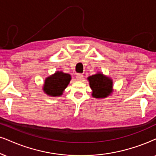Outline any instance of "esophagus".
Wrapping results in <instances>:
<instances>
[{
	"label": "esophagus",
	"instance_id": "esophagus-1",
	"mask_svg": "<svg viewBox=\"0 0 156 156\" xmlns=\"http://www.w3.org/2000/svg\"><path fill=\"white\" fill-rule=\"evenodd\" d=\"M76 80H78V81H82V79H83V74H76Z\"/></svg>",
	"mask_w": 156,
	"mask_h": 156
}]
</instances>
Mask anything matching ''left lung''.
I'll list each match as a JSON object with an SVG mask.
<instances>
[{"instance_id": "8db88e82", "label": "left lung", "mask_w": 156, "mask_h": 156, "mask_svg": "<svg viewBox=\"0 0 156 156\" xmlns=\"http://www.w3.org/2000/svg\"><path fill=\"white\" fill-rule=\"evenodd\" d=\"M87 80L92 90V96L95 98H105L112 94L113 91L112 79L102 72H98L88 76Z\"/></svg>"}]
</instances>
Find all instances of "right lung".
<instances>
[{"instance_id": "obj_1", "label": "right lung", "mask_w": 156, "mask_h": 156, "mask_svg": "<svg viewBox=\"0 0 156 156\" xmlns=\"http://www.w3.org/2000/svg\"><path fill=\"white\" fill-rule=\"evenodd\" d=\"M71 80L69 74L57 71L45 78L43 86V92L51 97H59L63 95Z\"/></svg>"}]
</instances>
